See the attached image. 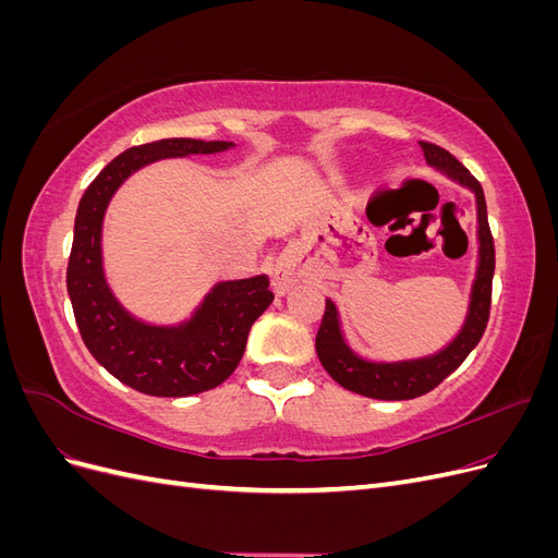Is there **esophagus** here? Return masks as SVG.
I'll list each match as a JSON object with an SVG mask.
<instances>
[{
	"instance_id": "esophagus-1",
	"label": "esophagus",
	"mask_w": 558,
	"mask_h": 558,
	"mask_svg": "<svg viewBox=\"0 0 558 558\" xmlns=\"http://www.w3.org/2000/svg\"><path fill=\"white\" fill-rule=\"evenodd\" d=\"M275 286H277V291L279 293H286L293 286V269H291V263L286 260V258H281L279 263H277V275H275Z\"/></svg>"
}]
</instances>
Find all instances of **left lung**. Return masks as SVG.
<instances>
[{
  "label": "left lung",
  "instance_id": "left-lung-1",
  "mask_svg": "<svg viewBox=\"0 0 558 558\" xmlns=\"http://www.w3.org/2000/svg\"><path fill=\"white\" fill-rule=\"evenodd\" d=\"M418 144L424 148L428 165L440 167L447 177L468 185V189L477 197L480 269H477L475 289H472L470 314L461 335L456 337L445 351L435 353V356L424 361L379 365V363H367L359 359L356 353H351V349L344 344L340 324H337V310L330 300H326V312H324V318H320V326L316 332V353H318L320 365L326 367V373L337 384L349 388V391L367 396V398H377V400H410L433 391L435 386H440L453 369L468 359V353L477 347V342L482 340V335L486 330L488 314H492L496 248H494L492 228H488L482 185L468 172V167H463L459 160H456L447 148L430 142H418Z\"/></svg>",
  "mask_w": 558,
  "mask_h": 558
}]
</instances>
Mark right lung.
<instances>
[{"instance_id": "obj_1", "label": "right lung", "mask_w": 558, "mask_h": 558, "mask_svg": "<svg viewBox=\"0 0 558 558\" xmlns=\"http://www.w3.org/2000/svg\"><path fill=\"white\" fill-rule=\"evenodd\" d=\"M230 142L160 140L132 146L113 158L83 193L74 242L66 265V293L83 344L105 369L134 391L158 398H183L223 384L240 365L248 330L275 300L267 277L223 281L214 286L189 326H144L123 312L102 275L105 209L113 191L140 167L174 156L216 154Z\"/></svg>"}]
</instances>
